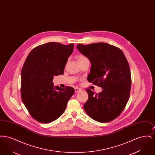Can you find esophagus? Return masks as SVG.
Returning a JSON list of instances; mask_svg holds the SVG:
<instances>
[{
	"label": "esophagus",
	"mask_w": 155,
	"mask_h": 155,
	"mask_svg": "<svg viewBox=\"0 0 155 155\" xmlns=\"http://www.w3.org/2000/svg\"><path fill=\"white\" fill-rule=\"evenodd\" d=\"M81 91V89L79 88H75V93H77V92H80Z\"/></svg>",
	"instance_id": "esophagus-1"
}]
</instances>
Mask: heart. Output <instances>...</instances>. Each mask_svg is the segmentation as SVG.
I'll use <instances>...</instances> for the list:
<instances>
[{
	"mask_svg": "<svg viewBox=\"0 0 155 155\" xmlns=\"http://www.w3.org/2000/svg\"><path fill=\"white\" fill-rule=\"evenodd\" d=\"M76 58H77L78 62H80V61H81L84 60V59H87V58H85L84 56H83L82 54H78L76 56Z\"/></svg>",
	"mask_w": 155,
	"mask_h": 155,
	"instance_id": "heart-1",
	"label": "heart"
}]
</instances>
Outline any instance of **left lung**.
<instances>
[{"label":"left lung","mask_w":155,"mask_h":155,"mask_svg":"<svg viewBox=\"0 0 155 155\" xmlns=\"http://www.w3.org/2000/svg\"><path fill=\"white\" fill-rule=\"evenodd\" d=\"M77 48L92 63L88 81L103 89L99 94L86 90L88 99L84 109L96 121H111L121 113L130 97L131 75L128 62L120 49L106 43L78 44Z\"/></svg>","instance_id":"left-lung-1"}]
</instances>
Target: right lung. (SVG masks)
<instances>
[{"label": "right lung", "mask_w": 155, "mask_h": 155, "mask_svg": "<svg viewBox=\"0 0 155 155\" xmlns=\"http://www.w3.org/2000/svg\"><path fill=\"white\" fill-rule=\"evenodd\" d=\"M74 44L48 42L34 48L28 55L21 73V96L30 115L49 123L64 113L74 94L71 87H54V76L62 75Z\"/></svg>", "instance_id": "1"}]
</instances>
